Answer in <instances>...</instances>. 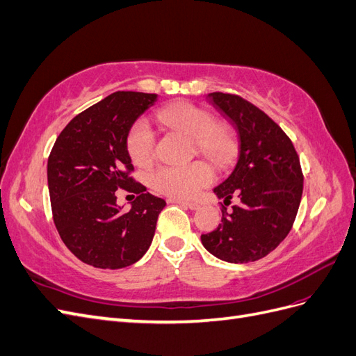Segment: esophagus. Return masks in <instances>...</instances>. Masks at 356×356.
Returning <instances> with one entry per match:
<instances>
[{
	"mask_svg": "<svg viewBox=\"0 0 356 356\" xmlns=\"http://www.w3.org/2000/svg\"><path fill=\"white\" fill-rule=\"evenodd\" d=\"M169 202L179 203V204H182V207H186V208H188L191 211H196V209L200 208V204L196 203V202H188V200H181V199H169Z\"/></svg>",
	"mask_w": 356,
	"mask_h": 356,
	"instance_id": "34e87169",
	"label": "esophagus"
}]
</instances>
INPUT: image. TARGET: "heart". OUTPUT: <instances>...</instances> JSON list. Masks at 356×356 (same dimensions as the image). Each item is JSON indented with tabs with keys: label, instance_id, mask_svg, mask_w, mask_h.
I'll use <instances>...</instances> for the list:
<instances>
[{
	"label": "heart",
	"instance_id": "obj_1",
	"mask_svg": "<svg viewBox=\"0 0 356 356\" xmlns=\"http://www.w3.org/2000/svg\"><path fill=\"white\" fill-rule=\"evenodd\" d=\"M157 120L193 138L196 152L215 165H229L236 156V138L225 123L213 122L209 111L190 102H174L159 110ZM154 134L144 120L136 122L127 134V153L136 166L145 168L154 159ZM213 181V170L204 161L184 166H161L149 175V186L160 195L190 199Z\"/></svg>",
	"mask_w": 356,
	"mask_h": 356
}]
</instances>
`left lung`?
Returning a JSON list of instances; mask_svg holds the SVG:
<instances>
[{
    "mask_svg": "<svg viewBox=\"0 0 356 356\" xmlns=\"http://www.w3.org/2000/svg\"><path fill=\"white\" fill-rule=\"evenodd\" d=\"M209 102L227 115L239 136V159L213 193L239 204L202 234L203 246L227 263H250L270 254L293 227L303 193V172L286 134L264 111L238 95L213 92Z\"/></svg>",
    "mask_w": 356,
    "mask_h": 356,
    "instance_id": "obj_1",
    "label": "left lung"
}]
</instances>
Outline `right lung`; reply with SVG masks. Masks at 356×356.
<instances>
[{"label":"right lung","instance_id":"add662e5","mask_svg":"<svg viewBox=\"0 0 356 356\" xmlns=\"http://www.w3.org/2000/svg\"><path fill=\"white\" fill-rule=\"evenodd\" d=\"M156 93L115 92L65 126L47 161L53 221L68 250L86 264L122 268L136 263L152 245L166 202L136 182L127 134ZM138 196L133 208L116 204V190Z\"/></svg>","mask_w":356,"mask_h":356}]
</instances>
